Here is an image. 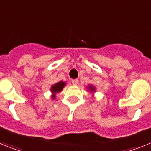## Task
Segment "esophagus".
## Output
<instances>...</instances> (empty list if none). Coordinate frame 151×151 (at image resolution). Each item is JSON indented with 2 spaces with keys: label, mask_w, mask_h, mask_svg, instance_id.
Masks as SVG:
<instances>
[{
  "label": "esophagus",
  "mask_w": 151,
  "mask_h": 151,
  "mask_svg": "<svg viewBox=\"0 0 151 151\" xmlns=\"http://www.w3.org/2000/svg\"><path fill=\"white\" fill-rule=\"evenodd\" d=\"M72 83H73V85H78V79L72 80Z\"/></svg>",
  "instance_id": "obj_1"
}]
</instances>
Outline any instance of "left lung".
<instances>
[{
    "label": "left lung",
    "mask_w": 151,
    "mask_h": 151,
    "mask_svg": "<svg viewBox=\"0 0 151 151\" xmlns=\"http://www.w3.org/2000/svg\"><path fill=\"white\" fill-rule=\"evenodd\" d=\"M87 89L88 90V92H90L91 94H92V96H94V94L96 92V87L93 85H87Z\"/></svg>",
    "instance_id": "left-lung-1"
}]
</instances>
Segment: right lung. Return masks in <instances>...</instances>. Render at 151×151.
<instances>
[{
  "instance_id": "obj_1",
  "label": "right lung",
  "mask_w": 151,
  "mask_h": 151,
  "mask_svg": "<svg viewBox=\"0 0 151 151\" xmlns=\"http://www.w3.org/2000/svg\"><path fill=\"white\" fill-rule=\"evenodd\" d=\"M66 82H63V81H60V82H57L54 85H51L50 91L51 92V98L53 100H55L57 97V94L60 93L63 91V88L66 86Z\"/></svg>"
}]
</instances>
